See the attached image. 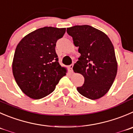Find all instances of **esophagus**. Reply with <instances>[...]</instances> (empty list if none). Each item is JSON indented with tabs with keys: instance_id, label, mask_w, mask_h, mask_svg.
Here are the masks:
<instances>
[{
	"instance_id": "esophagus-1",
	"label": "esophagus",
	"mask_w": 133,
	"mask_h": 133,
	"mask_svg": "<svg viewBox=\"0 0 133 133\" xmlns=\"http://www.w3.org/2000/svg\"><path fill=\"white\" fill-rule=\"evenodd\" d=\"M73 66H74V64H70V66H69V69H70V71L71 72H73Z\"/></svg>"
}]
</instances>
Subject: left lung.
Instances as JSON below:
<instances>
[{"label": "left lung", "mask_w": 133, "mask_h": 133, "mask_svg": "<svg viewBox=\"0 0 133 133\" xmlns=\"http://www.w3.org/2000/svg\"><path fill=\"white\" fill-rule=\"evenodd\" d=\"M66 32L81 54L73 70L82 74L85 80L77 90L89 99L101 98L108 93L117 74L112 42L104 32L89 25H76L67 28Z\"/></svg>", "instance_id": "8db88e82"}]
</instances>
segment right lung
Masks as SVG:
<instances>
[{"mask_svg": "<svg viewBox=\"0 0 133 133\" xmlns=\"http://www.w3.org/2000/svg\"><path fill=\"white\" fill-rule=\"evenodd\" d=\"M65 28L45 26L23 38L16 47L12 72L18 86L26 96L40 99L52 93L66 69L61 66L55 52L57 40Z\"/></svg>", "mask_w": 133, "mask_h": 133, "instance_id": "add662e5", "label": "right lung"}]
</instances>
